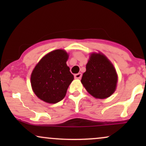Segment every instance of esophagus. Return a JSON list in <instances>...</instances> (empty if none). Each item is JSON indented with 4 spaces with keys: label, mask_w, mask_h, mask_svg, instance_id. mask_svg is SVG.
Returning a JSON list of instances; mask_svg holds the SVG:
<instances>
[{
    "label": "esophagus",
    "mask_w": 146,
    "mask_h": 146,
    "mask_svg": "<svg viewBox=\"0 0 146 146\" xmlns=\"http://www.w3.org/2000/svg\"><path fill=\"white\" fill-rule=\"evenodd\" d=\"M74 78L76 79H80L82 78V74L81 73H78L74 74Z\"/></svg>",
    "instance_id": "obj_1"
}]
</instances>
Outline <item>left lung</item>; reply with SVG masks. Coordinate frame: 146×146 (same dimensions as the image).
Wrapping results in <instances>:
<instances>
[{"label":"left lung","instance_id":"8db88e82","mask_svg":"<svg viewBox=\"0 0 146 146\" xmlns=\"http://www.w3.org/2000/svg\"><path fill=\"white\" fill-rule=\"evenodd\" d=\"M81 82L96 98L104 99L114 92L117 82L116 71L107 57L100 53L91 54Z\"/></svg>","mask_w":146,"mask_h":146}]
</instances>
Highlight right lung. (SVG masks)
I'll return each mask as SVG.
<instances>
[{
    "mask_svg": "<svg viewBox=\"0 0 146 146\" xmlns=\"http://www.w3.org/2000/svg\"><path fill=\"white\" fill-rule=\"evenodd\" d=\"M68 54L64 50H55L45 55L31 74L33 90L36 96L47 103L55 104L65 97L74 80L66 64Z\"/></svg>",
    "mask_w": 146,
    "mask_h": 146,
    "instance_id": "obj_1",
    "label": "right lung"
}]
</instances>
